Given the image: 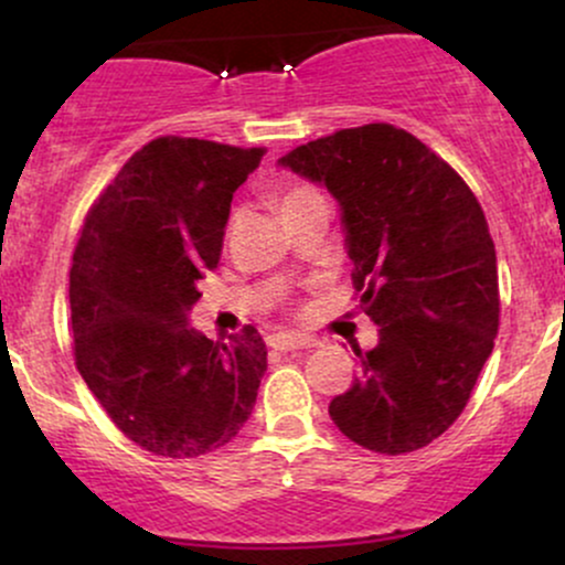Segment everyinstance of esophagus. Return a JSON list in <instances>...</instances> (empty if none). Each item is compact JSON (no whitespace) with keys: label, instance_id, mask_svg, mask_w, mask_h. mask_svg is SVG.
I'll return each mask as SVG.
<instances>
[{"label":"esophagus","instance_id":"esophagus-1","mask_svg":"<svg viewBox=\"0 0 565 565\" xmlns=\"http://www.w3.org/2000/svg\"><path fill=\"white\" fill-rule=\"evenodd\" d=\"M319 342L310 340V337H297V334H274L270 337V348L281 350V353H291V350H305L316 348Z\"/></svg>","mask_w":565,"mask_h":565}]
</instances>
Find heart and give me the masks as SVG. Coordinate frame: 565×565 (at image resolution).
<instances>
[{
	"label": "heart",
	"instance_id": "heart-1",
	"mask_svg": "<svg viewBox=\"0 0 565 565\" xmlns=\"http://www.w3.org/2000/svg\"><path fill=\"white\" fill-rule=\"evenodd\" d=\"M316 199H321V193L316 191L313 185L291 183L281 196V210H289V206H297V204H308V201H316Z\"/></svg>",
	"mask_w": 565,
	"mask_h": 565
}]
</instances>
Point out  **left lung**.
Instances as JSON below:
<instances>
[{
  "label": "left lung",
  "mask_w": 565,
  "mask_h": 565,
  "mask_svg": "<svg viewBox=\"0 0 565 565\" xmlns=\"http://www.w3.org/2000/svg\"><path fill=\"white\" fill-rule=\"evenodd\" d=\"M278 164L340 201L353 287L380 327L359 377L329 404L350 440L406 454L468 404L499 329L497 252L481 204L423 140L364 125L310 140Z\"/></svg>",
  "instance_id": "obj_1"
}]
</instances>
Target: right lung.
Here are the masks:
<instances>
[{
    "mask_svg": "<svg viewBox=\"0 0 565 565\" xmlns=\"http://www.w3.org/2000/svg\"><path fill=\"white\" fill-rule=\"evenodd\" d=\"M263 153L157 138L84 217L68 287L76 369L111 423L159 457L220 449L255 408L268 369L260 332L215 342L188 313L199 278L217 268L233 193Z\"/></svg>",
    "mask_w": 565,
    "mask_h": 565,
    "instance_id": "add662e5",
    "label": "right lung"
}]
</instances>
